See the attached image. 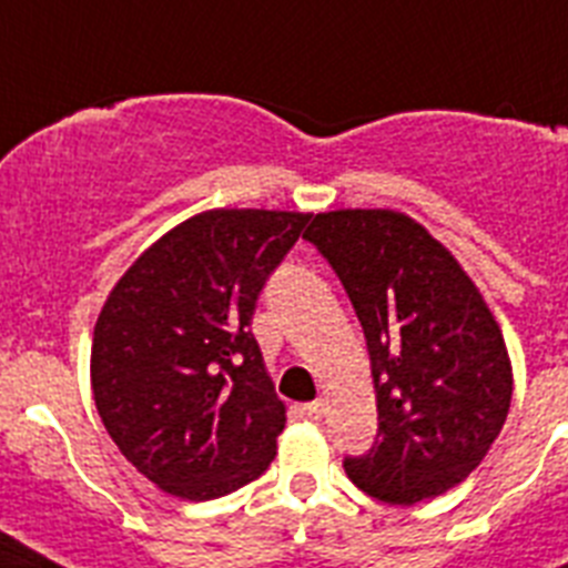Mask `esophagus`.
I'll use <instances>...</instances> for the list:
<instances>
[{
	"mask_svg": "<svg viewBox=\"0 0 568 568\" xmlns=\"http://www.w3.org/2000/svg\"><path fill=\"white\" fill-rule=\"evenodd\" d=\"M301 409H304V415H310V418L318 420V418H324V415H327V400L318 398V400H313V404H304Z\"/></svg>",
	"mask_w": 568,
	"mask_h": 568,
	"instance_id": "1",
	"label": "esophagus"
}]
</instances>
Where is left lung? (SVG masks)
Returning <instances> with one entry per match:
<instances>
[{
  "label": "left lung",
  "instance_id": "1",
  "mask_svg": "<svg viewBox=\"0 0 568 568\" xmlns=\"http://www.w3.org/2000/svg\"><path fill=\"white\" fill-rule=\"evenodd\" d=\"M304 239L333 264L364 327L378 438L344 469L358 489L413 506L458 486L504 429L511 361L475 281L398 210L318 213Z\"/></svg>",
  "mask_w": 568,
  "mask_h": 568
}]
</instances>
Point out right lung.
Returning <instances> with one entry per match:
<instances>
[{"instance_id": "obj_1", "label": "right lung", "mask_w": 568, "mask_h": 568, "mask_svg": "<svg viewBox=\"0 0 568 568\" xmlns=\"http://www.w3.org/2000/svg\"><path fill=\"white\" fill-rule=\"evenodd\" d=\"M310 213L207 210L115 281L90 349L99 418L159 489L213 500L255 480L287 424L250 333L264 281Z\"/></svg>"}]
</instances>
